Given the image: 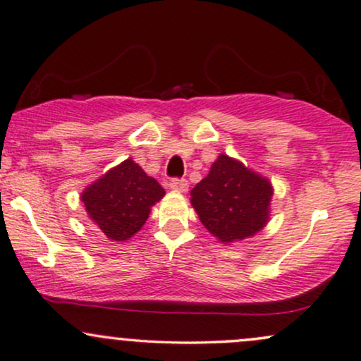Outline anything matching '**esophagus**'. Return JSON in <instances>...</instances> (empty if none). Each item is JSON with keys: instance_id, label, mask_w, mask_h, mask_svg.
I'll return each mask as SVG.
<instances>
[{"instance_id": "34e87169", "label": "esophagus", "mask_w": 361, "mask_h": 361, "mask_svg": "<svg viewBox=\"0 0 361 361\" xmlns=\"http://www.w3.org/2000/svg\"><path fill=\"white\" fill-rule=\"evenodd\" d=\"M169 185H171V189L173 190H179V192H185V190L189 189V182L188 179H172L171 182H169Z\"/></svg>"}]
</instances>
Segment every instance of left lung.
<instances>
[{"label": "left lung", "instance_id": "obj_1", "mask_svg": "<svg viewBox=\"0 0 361 361\" xmlns=\"http://www.w3.org/2000/svg\"><path fill=\"white\" fill-rule=\"evenodd\" d=\"M190 195L204 228L221 243H233L264 228L273 188L268 179L222 154Z\"/></svg>", "mask_w": 361, "mask_h": 361}]
</instances>
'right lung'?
<instances>
[{"label":"right lung","mask_w":361,"mask_h":361,"mask_svg":"<svg viewBox=\"0 0 361 361\" xmlns=\"http://www.w3.org/2000/svg\"><path fill=\"white\" fill-rule=\"evenodd\" d=\"M166 190L132 159L123 160L82 194L90 219L112 241H126L145 224Z\"/></svg>","instance_id":"obj_1"}]
</instances>
